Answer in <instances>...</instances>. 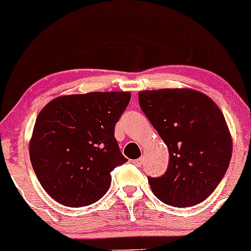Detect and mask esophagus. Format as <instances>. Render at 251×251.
Instances as JSON below:
<instances>
[{
  "mask_svg": "<svg viewBox=\"0 0 251 251\" xmlns=\"http://www.w3.org/2000/svg\"><path fill=\"white\" fill-rule=\"evenodd\" d=\"M143 162H144V158H138V159H134L133 161V164H136L137 167H140L143 164Z\"/></svg>",
  "mask_w": 251,
  "mask_h": 251,
  "instance_id": "esophagus-1",
  "label": "esophagus"
}]
</instances>
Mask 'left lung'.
I'll return each instance as SVG.
<instances>
[{
	"label": "left lung",
	"instance_id": "left-lung-1",
	"mask_svg": "<svg viewBox=\"0 0 251 251\" xmlns=\"http://www.w3.org/2000/svg\"><path fill=\"white\" fill-rule=\"evenodd\" d=\"M142 111L169 151L161 177H149L151 191L167 205L188 207L217 188L232 156V138L216 102L191 88L138 93Z\"/></svg>",
	"mask_w": 251,
	"mask_h": 251
}]
</instances>
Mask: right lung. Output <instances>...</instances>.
Returning <instances> with one entry per match:
<instances>
[{"instance_id": "right-lung-1", "label": "right lung", "mask_w": 251, "mask_h": 251, "mask_svg": "<svg viewBox=\"0 0 251 251\" xmlns=\"http://www.w3.org/2000/svg\"><path fill=\"white\" fill-rule=\"evenodd\" d=\"M130 100V92L62 95L39 112L29 140V158L52 199L81 207L106 194L111 172L127 162L114 128Z\"/></svg>"}]
</instances>
